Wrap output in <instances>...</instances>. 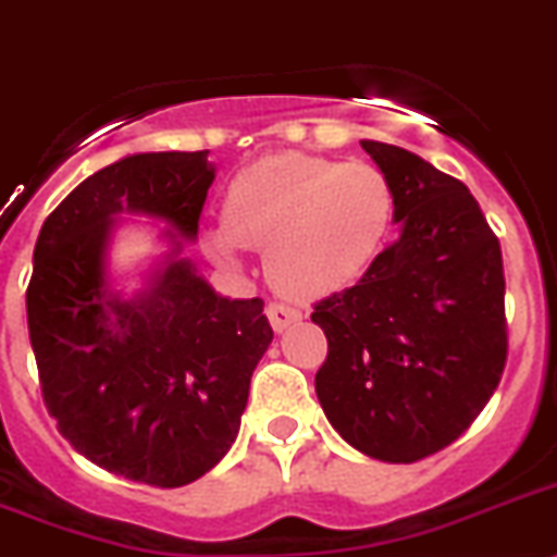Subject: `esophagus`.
<instances>
[{"mask_svg":"<svg viewBox=\"0 0 557 557\" xmlns=\"http://www.w3.org/2000/svg\"><path fill=\"white\" fill-rule=\"evenodd\" d=\"M265 317H269L271 329L277 331V334H283L288 325H294V322L302 320V314L297 311V308L283 306V302H269V306H265Z\"/></svg>","mask_w":557,"mask_h":557,"instance_id":"34e87169","label":"esophagus"}]
</instances>
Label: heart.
<instances>
[{"mask_svg": "<svg viewBox=\"0 0 557 557\" xmlns=\"http://www.w3.org/2000/svg\"><path fill=\"white\" fill-rule=\"evenodd\" d=\"M396 223L391 177L371 163L280 152L232 177L223 223L203 228L209 255L240 263L265 249V271L292 297H329L366 277Z\"/></svg>", "mask_w": 557, "mask_h": 557, "instance_id": "1", "label": "heart"}]
</instances>
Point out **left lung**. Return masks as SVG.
Instances as JSON below:
<instances>
[{"label": "left lung", "instance_id": "left-lung-1", "mask_svg": "<svg viewBox=\"0 0 557 557\" xmlns=\"http://www.w3.org/2000/svg\"><path fill=\"white\" fill-rule=\"evenodd\" d=\"M362 149L394 184L399 240L314 306L329 336L314 387L350 447L410 465L456 442L502 380V246L461 181L394 144Z\"/></svg>", "mask_w": 557, "mask_h": 557}]
</instances>
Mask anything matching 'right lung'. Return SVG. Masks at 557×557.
Returning <instances> with one entry per match:
<instances>
[{
	"mask_svg": "<svg viewBox=\"0 0 557 557\" xmlns=\"http://www.w3.org/2000/svg\"><path fill=\"white\" fill-rule=\"evenodd\" d=\"M212 181L209 149L121 158L70 191L33 249L27 329L59 433L152 487H184L226 456L274 336L260 297H223L184 255ZM121 213L164 223L129 295L109 271Z\"/></svg>",
	"mask_w": 557,
	"mask_h": 557,
	"instance_id": "1",
	"label": "right lung"
}]
</instances>
